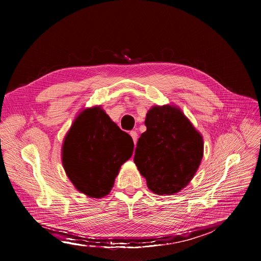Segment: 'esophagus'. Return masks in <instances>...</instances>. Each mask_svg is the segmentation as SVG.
Masks as SVG:
<instances>
[{
	"label": "esophagus",
	"instance_id": "1",
	"mask_svg": "<svg viewBox=\"0 0 261 261\" xmlns=\"http://www.w3.org/2000/svg\"><path fill=\"white\" fill-rule=\"evenodd\" d=\"M129 134H130V136H132V138H133L134 144L136 145V143H137V139H138V135H137V133H136L135 130H132Z\"/></svg>",
	"mask_w": 261,
	"mask_h": 261
}]
</instances>
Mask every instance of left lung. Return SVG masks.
<instances>
[{
	"mask_svg": "<svg viewBox=\"0 0 261 261\" xmlns=\"http://www.w3.org/2000/svg\"><path fill=\"white\" fill-rule=\"evenodd\" d=\"M134 162L156 195H174L185 188L203 156V139L176 106H154L146 115Z\"/></svg>",
	"mask_w": 261,
	"mask_h": 261,
	"instance_id": "obj_1",
	"label": "left lung"
}]
</instances>
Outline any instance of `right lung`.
<instances>
[{
	"label": "right lung",
	"instance_id": "1",
	"mask_svg": "<svg viewBox=\"0 0 261 261\" xmlns=\"http://www.w3.org/2000/svg\"><path fill=\"white\" fill-rule=\"evenodd\" d=\"M134 151L127 133L101 106L86 108L76 116L63 140L62 163L78 192L91 198L107 196Z\"/></svg>",
	"mask_w": 261,
	"mask_h": 261
}]
</instances>
